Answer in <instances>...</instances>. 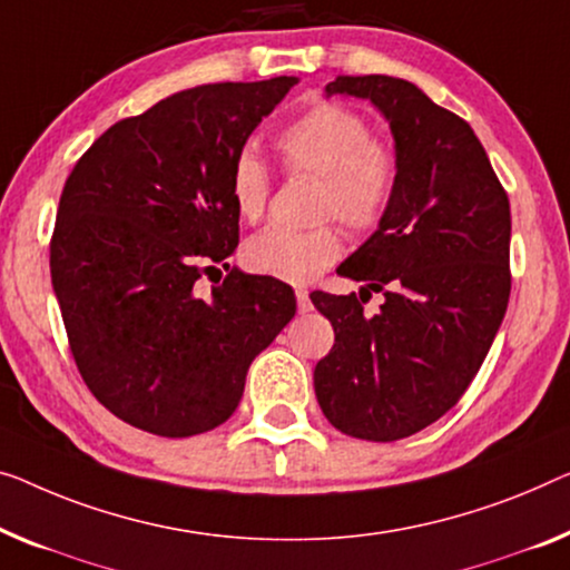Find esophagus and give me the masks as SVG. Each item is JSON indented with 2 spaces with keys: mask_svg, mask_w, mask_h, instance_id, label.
Instances as JSON below:
<instances>
[{
  "mask_svg": "<svg viewBox=\"0 0 570 570\" xmlns=\"http://www.w3.org/2000/svg\"><path fill=\"white\" fill-rule=\"evenodd\" d=\"M296 307H299V312H309L312 309V302H309V292L307 288H296Z\"/></svg>",
  "mask_w": 570,
  "mask_h": 570,
  "instance_id": "34e87169",
  "label": "esophagus"
}]
</instances>
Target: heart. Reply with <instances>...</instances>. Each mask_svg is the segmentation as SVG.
I'll return each mask as SVG.
<instances>
[{
  "mask_svg": "<svg viewBox=\"0 0 570 570\" xmlns=\"http://www.w3.org/2000/svg\"><path fill=\"white\" fill-rule=\"evenodd\" d=\"M274 150L286 174L320 178L317 217H335L353 233H371L384 223L399 189V158L353 107L322 101L276 132ZM271 197L268 168L240 153L230 168V199L245 223H256ZM343 253L333 225L312 230L268 227L250 237L243 261L253 274L286 284H309Z\"/></svg>",
  "mask_w": 570,
  "mask_h": 570,
  "instance_id": "heart-1",
  "label": "heart"
}]
</instances>
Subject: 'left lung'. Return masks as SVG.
<instances>
[{
	"mask_svg": "<svg viewBox=\"0 0 570 570\" xmlns=\"http://www.w3.org/2000/svg\"><path fill=\"white\" fill-rule=\"evenodd\" d=\"M327 97L371 99L392 127L399 189L392 209L340 266L384 292L366 317L355 294H309L335 345L314 394L345 435L392 443L443 417L471 386L502 325L512 274L509 197L471 125L394 76H337Z\"/></svg>",
	"mask_w": 570,
	"mask_h": 570,
	"instance_id": "left-lung-1",
	"label": "left lung"
}]
</instances>
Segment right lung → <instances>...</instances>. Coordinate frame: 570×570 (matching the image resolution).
<instances>
[{
  "mask_svg": "<svg viewBox=\"0 0 570 570\" xmlns=\"http://www.w3.org/2000/svg\"><path fill=\"white\" fill-rule=\"evenodd\" d=\"M294 76L204 83L115 122L68 174L50 282L83 384L160 438L215 430L245 373L294 317L292 286L230 268V168ZM228 271L209 301L193 288Z\"/></svg>",
  "mask_w": 570,
  "mask_h": 570,
  "instance_id": "1",
  "label": "right lung"
}]
</instances>
